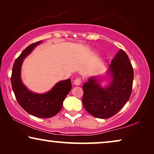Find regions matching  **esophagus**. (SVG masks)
I'll return each instance as SVG.
<instances>
[{"label":"esophagus","instance_id":"esophagus-1","mask_svg":"<svg viewBox=\"0 0 154 154\" xmlns=\"http://www.w3.org/2000/svg\"><path fill=\"white\" fill-rule=\"evenodd\" d=\"M81 82H82L81 78H80V77L76 78V79H75L74 80V81H73V83H74V84H75V85H81Z\"/></svg>","mask_w":154,"mask_h":154}]
</instances>
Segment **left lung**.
I'll use <instances>...</instances> for the list:
<instances>
[{
  "label": "left lung",
  "instance_id": "1",
  "mask_svg": "<svg viewBox=\"0 0 154 154\" xmlns=\"http://www.w3.org/2000/svg\"><path fill=\"white\" fill-rule=\"evenodd\" d=\"M109 73L112 81L109 87L102 88L94 77L90 78L83 85L84 108L99 119H108L116 114L131 95L134 71L123 50H120L111 61Z\"/></svg>",
  "mask_w": 154,
  "mask_h": 154
}]
</instances>
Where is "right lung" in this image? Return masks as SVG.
<instances>
[{
    "mask_svg": "<svg viewBox=\"0 0 154 154\" xmlns=\"http://www.w3.org/2000/svg\"><path fill=\"white\" fill-rule=\"evenodd\" d=\"M41 43V41L31 44L16 59L12 67L11 83L16 100L23 109L35 117L47 119L54 116L60 112L62 108L63 102L72 85L71 80L67 79L57 83L47 93L35 94L29 91L23 85L20 78L23 60Z\"/></svg>",
    "mask_w": 154,
    "mask_h": 154,
    "instance_id": "add662e5",
    "label": "right lung"
}]
</instances>
